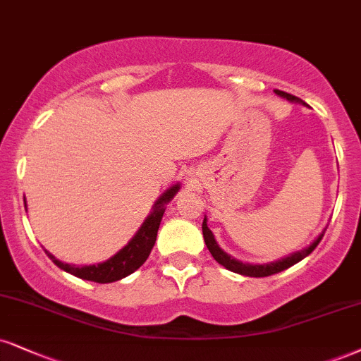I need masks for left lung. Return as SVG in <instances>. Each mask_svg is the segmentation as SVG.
Listing matches in <instances>:
<instances>
[{
  "mask_svg": "<svg viewBox=\"0 0 361 361\" xmlns=\"http://www.w3.org/2000/svg\"><path fill=\"white\" fill-rule=\"evenodd\" d=\"M274 92L277 95H281V97L288 99V101H290V102L305 104L301 101V99L296 97V95H293V94L282 92V90H277V89L274 90ZM202 230H203V238H205V244L208 247V250H210V254L214 255V259L216 260V262H219L220 266H224L225 269H228V271L237 272V274H242V276H249V277H267V276L277 274V272H281V271H286V269H289L290 266H294V264H298L299 260L307 257V255H310L311 252L316 249V245L319 244L321 238H323V235H324V232H321L318 238H316V240L312 242L311 245H307L306 249L293 252V254H289L288 257H282L279 260H274V262H269V264H244V262H240V260L232 259L228 254H225V252L220 249L219 244H216L214 233H212V230L208 228L207 219H203Z\"/></svg>",
  "mask_w": 361,
  "mask_h": 361,
  "instance_id": "1",
  "label": "left lung"
}]
</instances>
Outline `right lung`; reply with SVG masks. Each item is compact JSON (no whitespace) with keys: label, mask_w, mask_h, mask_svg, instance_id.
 Returning a JSON list of instances; mask_svg holds the SVG:
<instances>
[{"label":"right lung","mask_w":361,"mask_h":361,"mask_svg":"<svg viewBox=\"0 0 361 361\" xmlns=\"http://www.w3.org/2000/svg\"><path fill=\"white\" fill-rule=\"evenodd\" d=\"M178 190H180V185H173L171 188H168L161 197L156 200L153 212L147 215V219L139 227L136 235L128 242V245H124L123 249L117 252L116 255H112L111 259H107L106 262L79 267L60 262L50 252H47V255L54 260L55 266L63 269L68 274L80 277V279L99 282V284H107V282L123 279V277L137 271L146 262V259L149 257L151 249L154 247L156 235H158V228L159 224H161L164 208H166V203L171 202L173 197L178 193Z\"/></svg>","instance_id":"right-lung-1"}]
</instances>
